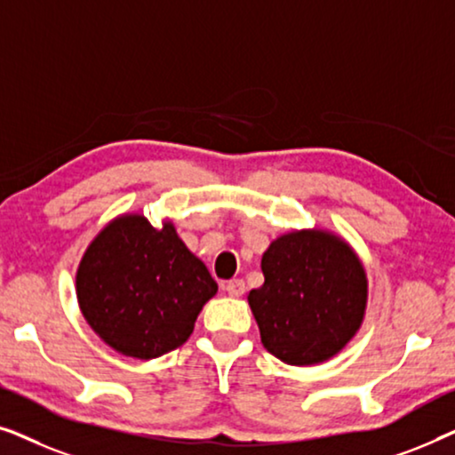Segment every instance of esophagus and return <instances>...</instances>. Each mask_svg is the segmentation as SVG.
<instances>
[{
  "label": "esophagus",
  "instance_id": "34e87169",
  "mask_svg": "<svg viewBox=\"0 0 455 455\" xmlns=\"http://www.w3.org/2000/svg\"><path fill=\"white\" fill-rule=\"evenodd\" d=\"M223 290H226L229 296L238 298V296L244 294V290H246V283L242 282V279H232V282H228L226 285H223Z\"/></svg>",
  "mask_w": 455,
  "mask_h": 455
}]
</instances>
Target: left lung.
Returning a JSON list of instances; mask_svg holds the SVG:
<instances>
[{
	"mask_svg": "<svg viewBox=\"0 0 455 455\" xmlns=\"http://www.w3.org/2000/svg\"><path fill=\"white\" fill-rule=\"evenodd\" d=\"M265 283L248 294L260 341L285 364H319L358 331L366 273L350 246L321 229L273 240L260 260Z\"/></svg>",
	"mask_w": 455,
	"mask_h": 455,
	"instance_id": "8db88e82",
	"label": "left lung"
}]
</instances>
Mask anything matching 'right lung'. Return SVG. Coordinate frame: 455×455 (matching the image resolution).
Here are the masks:
<instances>
[{
  "instance_id": "add662e5",
  "label": "right lung",
  "mask_w": 455,
  "mask_h": 455,
  "mask_svg": "<svg viewBox=\"0 0 455 455\" xmlns=\"http://www.w3.org/2000/svg\"><path fill=\"white\" fill-rule=\"evenodd\" d=\"M215 291V279L172 223L155 229L142 215L103 228L76 273L86 323L114 350L140 360L182 346Z\"/></svg>"
}]
</instances>
